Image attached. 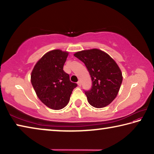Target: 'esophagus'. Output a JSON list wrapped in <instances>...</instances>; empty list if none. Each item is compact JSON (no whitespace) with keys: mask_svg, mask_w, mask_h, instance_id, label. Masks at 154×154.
<instances>
[{"mask_svg":"<svg viewBox=\"0 0 154 154\" xmlns=\"http://www.w3.org/2000/svg\"><path fill=\"white\" fill-rule=\"evenodd\" d=\"M77 85H79V86H81V85H82V82H81L80 81H79V82H77Z\"/></svg>","mask_w":154,"mask_h":154,"instance_id":"obj_1","label":"esophagus"}]
</instances>
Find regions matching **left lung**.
Returning <instances> with one entry per match:
<instances>
[{"instance_id": "1", "label": "left lung", "mask_w": 154, "mask_h": 154, "mask_svg": "<svg viewBox=\"0 0 154 154\" xmlns=\"http://www.w3.org/2000/svg\"><path fill=\"white\" fill-rule=\"evenodd\" d=\"M74 56L85 64L92 79V88L85 91L90 105L95 108L109 105L118 95L123 79L118 65L98 49L78 51Z\"/></svg>"}]
</instances>
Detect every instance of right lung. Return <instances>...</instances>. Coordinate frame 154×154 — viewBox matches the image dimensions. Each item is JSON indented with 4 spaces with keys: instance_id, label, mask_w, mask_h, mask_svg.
<instances>
[{
    "instance_id": "obj_1",
    "label": "right lung",
    "mask_w": 154,
    "mask_h": 154,
    "mask_svg": "<svg viewBox=\"0 0 154 154\" xmlns=\"http://www.w3.org/2000/svg\"><path fill=\"white\" fill-rule=\"evenodd\" d=\"M69 52L54 49L36 62L31 72V83L36 96L48 107L63 109L69 103L77 83L70 81L63 66Z\"/></svg>"
}]
</instances>
